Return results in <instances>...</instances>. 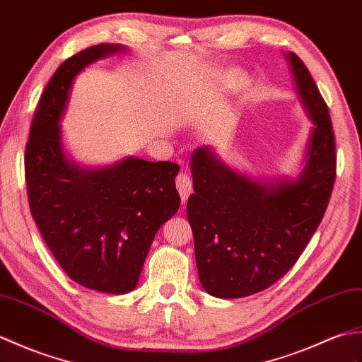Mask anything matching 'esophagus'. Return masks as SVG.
I'll return each mask as SVG.
<instances>
[{
	"instance_id": "esophagus-1",
	"label": "esophagus",
	"mask_w": 362,
	"mask_h": 362,
	"mask_svg": "<svg viewBox=\"0 0 362 362\" xmlns=\"http://www.w3.org/2000/svg\"><path fill=\"white\" fill-rule=\"evenodd\" d=\"M176 189H178L182 202H186L192 194V178L187 173H180L176 176Z\"/></svg>"
}]
</instances>
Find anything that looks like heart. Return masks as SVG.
Listing matches in <instances>:
<instances>
[{
	"mask_svg": "<svg viewBox=\"0 0 362 362\" xmlns=\"http://www.w3.org/2000/svg\"><path fill=\"white\" fill-rule=\"evenodd\" d=\"M230 82H237V80H240V72L238 71H230L228 74Z\"/></svg>",
	"mask_w": 362,
	"mask_h": 362,
	"instance_id": "heart-1",
	"label": "heart"
}]
</instances>
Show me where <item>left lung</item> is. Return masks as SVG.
<instances>
[{
	"label": "left lung",
	"instance_id": "left-lung-1",
	"mask_svg": "<svg viewBox=\"0 0 362 362\" xmlns=\"http://www.w3.org/2000/svg\"><path fill=\"white\" fill-rule=\"evenodd\" d=\"M311 127L300 172L257 180L238 173L212 147L190 156L194 192L187 218L204 291L238 299L267 290L293 268L320 224L336 178L327 103L294 52L284 54Z\"/></svg>",
	"mask_w": 362,
	"mask_h": 362
}]
</instances>
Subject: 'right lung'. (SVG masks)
<instances>
[{"label":"right lung","mask_w":362,"mask_h":362,"mask_svg":"<svg viewBox=\"0 0 362 362\" xmlns=\"http://www.w3.org/2000/svg\"><path fill=\"white\" fill-rule=\"evenodd\" d=\"M127 51L102 43L63 62L38 102L26 147L29 206L40 234L74 282L108 294L134 290L158 229L181 203L178 164L127 156L86 167L66 153L62 120L76 77Z\"/></svg>","instance_id":"1"}]
</instances>
